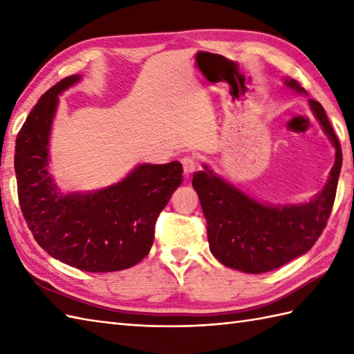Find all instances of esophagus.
<instances>
[{
	"mask_svg": "<svg viewBox=\"0 0 354 354\" xmlns=\"http://www.w3.org/2000/svg\"><path fill=\"white\" fill-rule=\"evenodd\" d=\"M181 162H183V169H184L185 175H190V173H193L198 167V162L193 156H184Z\"/></svg>",
	"mask_w": 354,
	"mask_h": 354,
	"instance_id": "1",
	"label": "esophagus"
}]
</instances>
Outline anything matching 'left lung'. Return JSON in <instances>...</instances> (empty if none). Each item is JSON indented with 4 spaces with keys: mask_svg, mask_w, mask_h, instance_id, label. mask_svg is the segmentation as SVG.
<instances>
[{
    "mask_svg": "<svg viewBox=\"0 0 354 354\" xmlns=\"http://www.w3.org/2000/svg\"><path fill=\"white\" fill-rule=\"evenodd\" d=\"M284 85L307 94L293 79H284ZM309 104L336 152L324 189L309 202L289 205L260 202L216 175L207 164L193 175L192 184L208 225L209 251L227 268L246 274L269 272L306 254L326 228L342 167V150L321 103L309 99Z\"/></svg>",
    "mask_w": 354,
    "mask_h": 354,
    "instance_id": "obj_1",
    "label": "left lung"
}]
</instances>
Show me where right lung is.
I'll list each match as a JSON object with an SVG mask.
<instances>
[{"mask_svg": "<svg viewBox=\"0 0 354 354\" xmlns=\"http://www.w3.org/2000/svg\"><path fill=\"white\" fill-rule=\"evenodd\" d=\"M80 79L74 74L50 88L22 124L15 147L18 198L28 230L53 259L114 272L149 254L158 216L183 183V164H140L104 189L62 193L48 171L50 133L59 94Z\"/></svg>", "mask_w": 354, "mask_h": 354, "instance_id": "add662e5", "label": "right lung"}]
</instances>
